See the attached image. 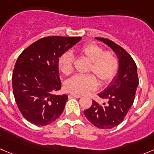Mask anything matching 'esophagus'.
I'll list each match as a JSON object with an SVG mask.
<instances>
[{
    "label": "esophagus",
    "instance_id": "obj_1",
    "mask_svg": "<svg viewBox=\"0 0 154 154\" xmlns=\"http://www.w3.org/2000/svg\"><path fill=\"white\" fill-rule=\"evenodd\" d=\"M71 96H72V97H77V98H80V97H81V96L79 95V94H71Z\"/></svg>",
    "mask_w": 154,
    "mask_h": 154
}]
</instances>
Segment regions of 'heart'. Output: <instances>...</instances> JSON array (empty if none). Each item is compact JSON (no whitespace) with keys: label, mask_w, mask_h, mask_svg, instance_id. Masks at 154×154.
I'll use <instances>...</instances> for the list:
<instances>
[{"label":"heart","mask_w":154,"mask_h":154,"mask_svg":"<svg viewBox=\"0 0 154 154\" xmlns=\"http://www.w3.org/2000/svg\"><path fill=\"white\" fill-rule=\"evenodd\" d=\"M79 54L89 62L86 75H75L66 81V88L75 94H85L93 91L97 86V80L100 85L109 83L119 69V60L111 51H104L98 45L90 43L79 49ZM59 67L65 75H69L74 70V57L70 52H65L59 58Z\"/></svg>","instance_id":"heart-1"}]
</instances>
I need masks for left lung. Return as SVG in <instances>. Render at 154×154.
Returning a JSON list of instances; mask_svg holds the SVG:
<instances>
[{
  "label": "left lung",
  "mask_w": 154,
  "mask_h": 154,
  "mask_svg": "<svg viewBox=\"0 0 154 154\" xmlns=\"http://www.w3.org/2000/svg\"><path fill=\"white\" fill-rule=\"evenodd\" d=\"M95 38L109 46L116 53L119 58V72L104 91L98 94L104 102L99 103L92 100L91 107L83 112L97 128L112 129L123 122L134 101L139 86L137 67L123 48L108 38Z\"/></svg>",
  "instance_id": "1"
}]
</instances>
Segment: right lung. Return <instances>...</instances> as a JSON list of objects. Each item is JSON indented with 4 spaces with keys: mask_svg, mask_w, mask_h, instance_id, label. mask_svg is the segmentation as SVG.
Returning <instances> with one entry per match:
<instances>
[{
    "mask_svg": "<svg viewBox=\"0 0 154 154\" xmlns=\"http://www.w3.org/2000/svg\"><path fill=\"white\" fill-rule=\"evenodd\" d=\"M80 39L81 37H44L18 57L12 73L14 97L23 117L32 125H48L61 116L68 95L54 94L61 88L59 58Z\"/></svg>",
    "mask_w": 154,
    "mask_h": 154,
    "instance_id": "1",
    "label": "right lung"
}]
</instances>
